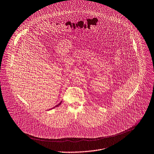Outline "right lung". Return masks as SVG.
<instances>
[{
  "instance_id": "right-lung-1",
  "label": "right lung",
  "mask_w": 154,
  "mask_h": 154,
  "mask_svg": "<svg viewBox=\"0 0 154 154\" xmlns=\"http://www.w3.org/2000/svg\"><path fill=\"white\" fill-rule=\"evenodd\" d=\"M61 102H60V103H58V105H56V106H54V108H55V107H57V106H59V105H60V104H61ZM49 110H50V109H49Z\"/></svg>"
}]
</instances>
